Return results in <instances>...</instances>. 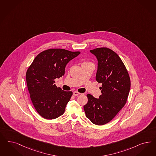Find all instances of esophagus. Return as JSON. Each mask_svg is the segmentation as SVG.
I'll return each instance as SVG.
<instances>
[{"mask_svg": "<svg viewBox=\"0 0 156 156\" xmlns=\"http://www.w3.org/2000/svg\"><path fill=\"white\" fill-rule=\"evenodd\" d=\"M80 94V93L79 92H78V91H74V92H73V95L75 96H78Z\"/></svg>", "mask_w": 156, "mask_h": 156, "instance_id": "esophagus-1", "label": "esophagus"}]
</instances>
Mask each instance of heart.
<instances>
[{
    "label": "heart",
    "mask_w": 156,
    "mask_h": 156,
    "mask_svg": "<svg viewBox=\"0 0 156 156\" xmlns=\"http://www.w3.org/2000/svg\"><path fill=\"white\" fill-rule=\"evenodd\" d=\"M90 63V62H83V63Z\"/></svg>",
    "instance_id": "1"
}]
</instances>
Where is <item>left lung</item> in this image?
I'll list each match as a JSON object with an SVG mask.
<instances>
[{
  "mask_svg": "<svg viewBox=\"0 0 156 156\" xmlns=\"http://www.w3.org/2000/svg\"><path fill=\"white\" fill-rule=\"evenodd\" d=\"M98 60L96 79L102 83V94L96 98L88 94L83 106L87 118L96 125L112 120L127 102L131 81L127 70L118 55L106 47L90 51Z\"/></svg>",
  "mask_w": 156,
  "mask_h": 156,
  "instance_id": "8db88e82",
  "label": "left lung"
}]
</instances>
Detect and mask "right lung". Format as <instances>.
Here are the masks:
<instances>
[{"label": "right lung", "mask_w": 156, "mask_h": 156, "mask_svg": "<svg viewBox=\"0 0 156 156\" xmlns=\"http://www.w3.org/2000/svg\"><path fill=\"white\" fill-rule=\"evenodd\" d=\"M80 52L65 49L51 48L38 55L29 67L26 80L34 107L46 119H54L65 112L73 95L55 84V80L65 74V67Z\"/></svg>", "instance_id": "1"}]
</instances>
